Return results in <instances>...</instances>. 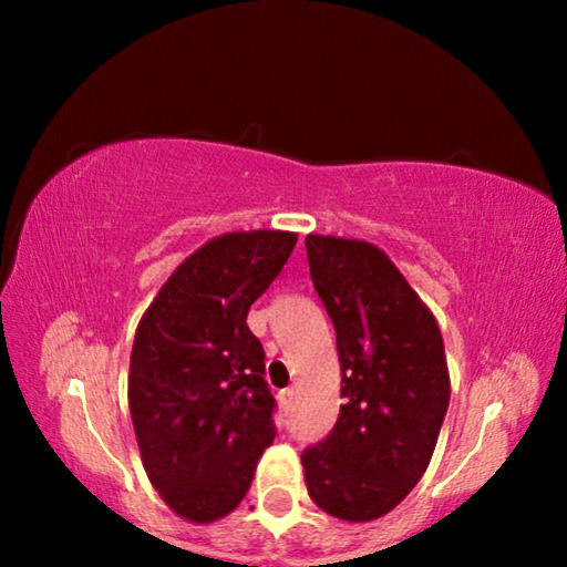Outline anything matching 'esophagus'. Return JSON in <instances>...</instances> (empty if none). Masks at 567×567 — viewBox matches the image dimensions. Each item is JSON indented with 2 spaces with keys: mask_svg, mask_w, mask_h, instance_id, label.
<instances>
[{
  "mask_svg": "<svg viewBox=\"0 0 567 567\" xmlns=\"http://www.w3.org/2000/svg\"><path fill=\"white\" fill-rule=\"evenodd\" d=\"M280 405L285 408V410H290L292 405H295V398H297V392H295V388H285V390H280Z\"/></svg>",
  "mask_w": 567,
  "mask_h": 567,
  "instance_id": "34e87169",
  "label": "esophagus"
}]
</instances>
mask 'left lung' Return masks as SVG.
Segmentation results:
<instances>
[{
    "instance_id": "8db88e82",
    "label": "left lung",
    "mask_w": 567,
    "mask_h": 567,
    "mask_svg": "<svg viewBox=\"0 0 567 567\" xmlns=\"http://www.w3.org/2000/svg\"><path fill=\"white\" fill-rule=\"evenodd\" d=\"M312 285L338 332L340 417L302 453L307 493L338 520L370 523L405 501L435 453L450 402L435 315L364 239L307 235Z\"/></svg>"
}]
</instances>
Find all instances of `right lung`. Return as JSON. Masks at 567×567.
I'll list each match as a JSON object with an SVG mask.
<instances>
[{
	"label": "right lung",
	"mask_w": 567,
	"mask_h": 567,
	"mask_svg": "<svg viewBox=\"0 0 567 567\" xmlns=\"http://www.w3.org/2000/svg\"><path fill=\"white\" fill-rule=\"evenodd\" d=\"M295 243L282 229L213 237L167 277L134 332L127 400L142 465L189 523L233 513L275 440V398L247 312Z\"/></svg>",
	"instance_id": "right-lung-1"
}]
</instances>
